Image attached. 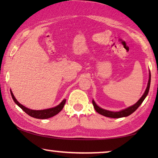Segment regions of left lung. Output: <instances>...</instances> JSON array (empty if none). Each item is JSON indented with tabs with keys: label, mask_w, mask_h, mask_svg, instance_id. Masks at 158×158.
I'll use <instances>...</instances> for the list:
<instances>
[{
	"label": "left lung",
	"mask_w": 158,
	"mask_h": 158,
	"mask_svg": "<svg viewBox=\"0 0 158 158\" xmlns=\"http://www.w3.org/2000/svg\"><path fill=\"white\" fill-rule=\"evenodd\" d=\"M150 85H151V73H149V79H148V85H147V88L144 92L143 95L141 96V98L139 100L137 103L135 104V105L129 106V107L127 109H125L123 110H121L120 111H108L106 110V109H103L100 108V106H98L96 105V103L95 102V101L93 100L92 102L93 106L95 109V111L98 112L102 116H105L109 118H122V117H126L130 116V114H132L133 112H135L137 109H138L139 106L141 103L143 102V101L144 100V99L146 98V97L148 95V91H149V89H150Z\"/></svg>",
	"instance_id": "left-lung-1"
}]
</instances>
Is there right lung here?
I'll return each mask as SVG.
<instances>
[{
	"mask_svg": "<svg viewBox=\"0 0 158 158\" xmlns=\"http://www.w3.org/2000/svg\"><path fill=\"white\" fill-rule=\"evenodd\" d=\"M10 93H11L12 98L13 99V100L15 101V102L17 104V105L19 106V107L22 109L23 111H24L28 115H29L30 116L35 118H39V119L49 118L53 117V116H54L55 115L58 114L63 109V106L65 104V102H66V100L65 99V100H63L62 102H61L58 106H55V107H53V108L44 109V110H32V109L26 108L24 106L21 105V104L17 100V99L15 98V96H14V95H13L12 90H10Z\"/></svg>",
	"mask_w": 158,
	"mask_h": 158,
	"instance_id": "1",
	"label": "right lung"
}]
</instances>
